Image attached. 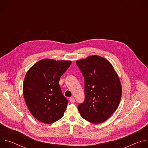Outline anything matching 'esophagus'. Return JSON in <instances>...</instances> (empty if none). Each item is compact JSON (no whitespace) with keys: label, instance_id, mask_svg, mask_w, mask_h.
Here are the masks:
<instances>
[{"label":"esophagus","instance_id":"obj_1","mask_svg":"<svg viewBox=\"0 0 148 148\" xmlns=\"http://www.w3.org/2000/svg\"><path fill=\"white\" fill-rule=\"evenodd\" d=\"M69 100H70V102H71V103H74L75 102V99H74V97H70L69 98Z\"/></svg>","mask_w":148,"mask_h":148}]
</instances>
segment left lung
Segmentation results:
<instances>
[{
    "mask_svg": "<svg viewBox=\"0 0 148 148\" xmlns=\"http://www.w3.org/2000/svg\"><path fill=\"white\" fill-rule=\"evenodd\" d=\"M84 78L85 99L78 105L81 116L93 123L107 120L117 109L122 96L121 84L111 63L98 56L76 61Z\"/></svg>",
    "mask_w": 148,
    "mask_h": 148,
    "instance_id": "8db88e82",
    "label": "left lung"
}]
</instances>
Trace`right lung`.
<instances>
[{"mask_svg": "<svg viewBox=\"0 0 148 148\" xmlns=\"http://www.w3.org/2000/svg\"><path fill=\"white\" fill-rule=\"evenodd\" d=\"M71 64L70 61L43 59L27 72L23 95L30 112L38 121L50 124L64 115L68 100L62 94L58 82Z\"/></svg>", "mask_w": 148, "mask_h": 148, "instance_id": "obj_1", "label": "right lung"}]
</instances>
